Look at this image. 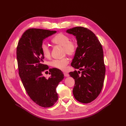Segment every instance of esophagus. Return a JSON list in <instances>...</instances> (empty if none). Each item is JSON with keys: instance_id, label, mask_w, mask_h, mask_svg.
<instances>
[{"instance_id": "34e87169", "label": "esophagus", "mask_w": 126, "mask_h": 126, "mask_svg": "<svg viewBox=\"0 0 126 126\" xmlns=\"http://www.w3.org/2000/svg\"><path fill=\"white\" fill-rule=\"evenodd\" d=\"M63 74H64V76L65 77H69V74L68 73H63Z\"/></svg>"}]
</instances>
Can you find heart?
Instances as JSON below:
<instances>
[{"label":"heart","instance_id":"1","mask_svg":"<svg viewBox=\"0 0 126 126\" xmlns=\"http://www.w3.org/2000/svg\"><path fill=\"white\" fill-rule=\"evenodd\" d=\"M52 41L54 44L63 46V51L64 54L68 55H74L76 50V45L73 41H70V38L68 35L63 33H59L54 37ZM41 51L43 55L46 58H49L51 56V49L50 47L45 43L41 45ZM69 63V59L67 57L62 59H54L50 62V65L53 68L64 71L66 66Z\"/></svg>","mask_w":126,"mask_h":126}]
</instances>
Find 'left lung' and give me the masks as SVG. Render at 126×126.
I'll list each match as a JSON object with an SVG mask.
<instances>
[{
	"mask_svg": "<svg viewBox=\"0 0 126 126\" xmlns=\"http://www.w3.org/2000/svg\"><path fill=\"white\" fill-rule=\"evenodd\" d=\"M66 32L75 36L77 47L71 65L81 71L71 72L75 79L73 94L79 102L87 104L95 99L102 90L106 68L102 46L96 35L90 30L77 27Z\"/></svg>",
	"mask_w": 126,
	"mask_h": 126,
	"instance_id": "left-lung-1",
	"label": "left lung"
}]
</instances>
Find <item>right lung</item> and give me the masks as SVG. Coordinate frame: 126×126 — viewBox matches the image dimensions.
Instances as JSON below:
<instances>
[{"mask_svg":"<svg viewBox=\"0 0 126 126\" xmlns=\"http://www.w3.org/2000/svg\"><path fill=\"white\" fill-rule=\"evenodd\" d=\"M56 33L40 29H30L24 32L17 47V59L19 75L26 92L31 99L44 108L52 107L58 100L56 87L64 78L62 72L50 69L48 79L42 72L49 69L43 63L44 56L41 45L44 39Z\"/></svg>","mask_w":126,"mask_h":126,"instance_id":"right-lung-1","label":"right lung"}]
</instances>
